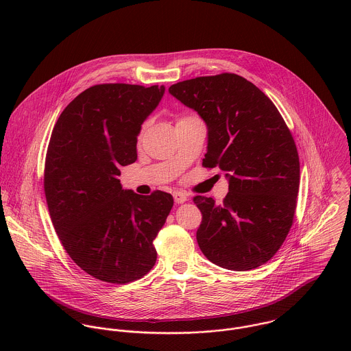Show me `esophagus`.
<instances>
[{"label":"esophagus","mask_w":351,"mask_h":351,"mask_svg":"<svg viewBox=\"0 0 351 351\" xmlns=\"http://www.w3.org/2000/svg\"><path fill=\"white\" fill-rule=\"evenodd\" d=\"M173 197H174V201H176L177 204H182V202L188 201V195L184 193V192H181V191L174 192V193H173Z\"/></svg>","instance_id":"1"}]
</instances>
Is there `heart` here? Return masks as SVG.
I'll use <instances>...</instances> for the list:
<instances>
[{
	"label": "heart",
	"instance_id": "1",
	"mask_svg": "<svg viewBox=\"0 0 351 351\" xmlns=\"http://www.w3.org/2000/svg\"><path fill=\"white\" fill-rule=\"evenodd\" d=\"M188 119H193V117H182L180 121H184V120H188Z\"/></svg>",
	"mask_w": 351,
	"mask_h": 351
}]
</instances>
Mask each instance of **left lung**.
<instances>
[{
  "instance_id": "1",
  "label": "left lung",
  "mask_w": 351,
  "mask_h": 351,
  "mask_svg": "<svg viewBox=\"0 0 351 351\" xmlns=\"http://www.w3.org/2000/svg\"><path fill=\"white\" fill-rule=\"evenodd\" d=\"M169 92L208 127L202 166H217L228 178L221 205L193 197L202 215V254L237 271L266 263L292 227L300 185L299 154L288 125L262 90L232 73L186 80Z\"/></svg>"
}]
</instances>
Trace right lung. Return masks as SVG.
<instances>
[{
	"label": "right lung",
	"mask_w": 351,
	"mask_h": 351,
	"mask_svg": "<svg viewBox=\"0 0 351 351\" xmlns=\"http://www.w3.org/2000/svg\"><path fill=\"white\" fill-rule=\"evenodd\" d=\"M165 86L95 85L60 113L45 165V193L58 238L92 277L128 284L156 261L154 239L173 208L170 193L124 191L120 166L136 160L143 121Z\"/></svg>",
	"instance_id": "right-lung-1"
}]
</instances>
